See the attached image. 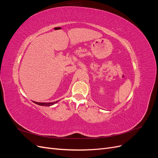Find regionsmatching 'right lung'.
<instances>
[{"label":"right lung","instance_id":"obj_1","mask_svg":"<svg viewBox=\"0 0 158 158\" xmlns=\"http://www.w3.org/2000/svg\"><path fill=\"white\" fill-rule=\"evenodd\" d=\"M59 101H56V102H49V103H41V102H34L35 103H36V104H37V105H39V106H52V105H54V104H55V103H56L57 102H58Z\"/></svg>","mask_w":158,"mask_h":158}]
</instances>
